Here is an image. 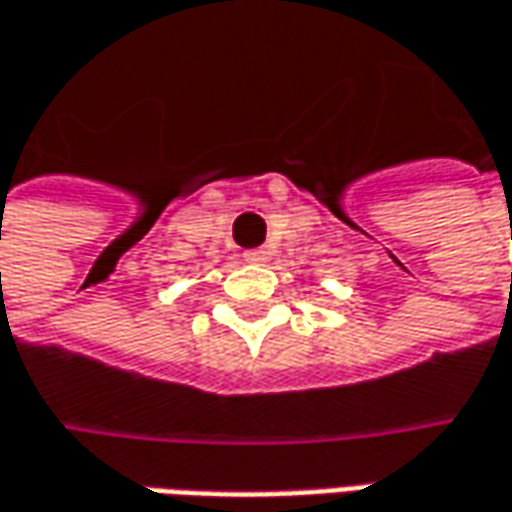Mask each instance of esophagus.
Segmentation results:
<instances>
[{
    "label": "esophagus",
    "mask_w": 512,
    "mask_h": 512,
    "mask_svg": "<svg viewBox=\"0 0 512 512\" xmlns=\"http://www.w3.org/2000/svg\"><path fill=\"white\" fill-rule=\"evenodd\" d=\"M243 260L246 263H257V266H263V263H269L272 255H269V249H249V252H243Z\"/></svg>",
    "instance_id": "34e87169"
}]
</instances>
